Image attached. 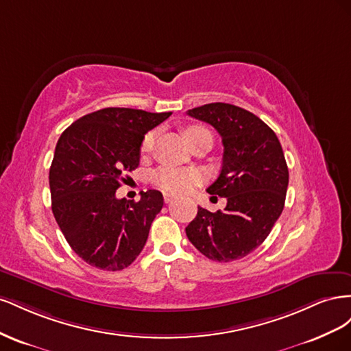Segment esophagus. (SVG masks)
Masks as SVG:
<instances>
[{
  "mask_svg": "<svg viewBox=\"0 0 351 351\" xmlns=\"http://www.w3.org/2000/svg\"><path fill=\"white\" fill-rule=\"evenodd\" d=\"M174 199V195H169V193H164V202L165 204H169Z\"/></svg>",
  "mask_w": 351,
  "mask_h": 351,
  "instance_id": "esophagus-1",
  "label": "esophagus"
}]
</instances>
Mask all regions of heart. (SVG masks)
<instances>
[{
	"mask_svg": "<svg viewBox=\"0 0 351 351\" xmlns=\"http://www.w3.org/2000/svg\"><path fill=\"white\" fill-rule=\"evenodd\" d=\"M200 132H205L204 127L190 125L186 129L184 134L187 137V141H190L195 134ZM154 139H155L154 133H147L143 137L142 152L151 151ZM200 180H202V174L196 168L164 167V168H159L158 171L152 174V183L167 193H186L189 190H192L196 184H199Z\"/></svg>",
	"mask_w": 351,
	"mask_h": 351,
	"instance_id": "b5f03b06",
	"label": "heart"
}]
</instances>
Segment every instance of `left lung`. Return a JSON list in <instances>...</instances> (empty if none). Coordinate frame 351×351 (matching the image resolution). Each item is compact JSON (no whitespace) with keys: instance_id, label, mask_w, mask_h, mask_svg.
Listing matches in <instances>:
<instances>
[{"instance_id":"obj_1","label":"left lung","mask_w":351,"mask_h":351,"mask_svg":"<svg viewBox=\"0 0 351 351\" xmlns=\"http://www.w3.org/2000/svg\"><path fill=\"white\" fill-rule=\"evenodd\" d=\"M187 114L221 136L222 168L206 192L227 197L224 210L197 206L187 239L210 261H239L261 246L284 209L289 168L281 143L259 117L236 105L206 104Z\"/></svg>"}]
</instances>
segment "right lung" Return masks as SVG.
Segmentation results:
<instances>
[{
  "label": "right lung",
  "mask_w": 351,
  "mask_h": 351,
  "mask_svg": "<svg viewBox=\"0 0 351 351\" xmlns=\"http://www.w3.org/2000/svg\"><path fill=\"white\" fill-rule=\"evenodd\" d=\"M171 112L104 108L62 132L49 168L52 214L79 258L121 271L139 256L164 205L158 190L141 200L117 199L124 176L139 165L145 134Z\"/></svg>",
  "instance_id": "add662e5"
}]
</instances>
